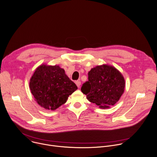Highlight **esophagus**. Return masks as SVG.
Segmentation results:
<instances>
[{"mask_svg":"<svg viewBox=\"0 0 157 157\" xmlns=\"http://www.w3.org/2000/svg\"><path fill=\"white\" fill-rule=\"evenodd\" d=\"M81 84V82L80 81H76V86H77L78 87H80Z\"/></svg>","mask_w":157,"mask_h":157,"instance_id":"34e87169","label":"esophagus"}]
</instances>
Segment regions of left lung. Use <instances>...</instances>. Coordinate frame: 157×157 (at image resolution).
Instances as JSON below:
<instances>
[{"label": "left lung", "mask_w": 157, "mask_h": 157, "mask_svg": "<svg viewBox=\"0 0 157 157\" xmlns=\"http://www.w3.org/2000/svg\"><path fill=\"white\" fill-rule=\"evenodd\" d=\"M125 81L120 72L107 65L97 66L88 73V81L81 87L88 100L101 109L114 105L124 92Z\"/></svg>", "instance_id": "8db88e82"}]
</instances>
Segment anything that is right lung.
<instances>
[{
	"instance_id": "1",
	"label": "right lung",
	"mask_w": 157,
	"mask_h": 157,
	"mask_svg": "<svg viewBox=\"0 0 157 157\" xmlns=\"http://www.w3.org/2000/svg\"><path fill=\"white\" fill-rule=\"evenodd\" d=\"M29 87L42 107L55 110L64 104L78 87L59 66H39L32 76Z\"/></svg>"
}]
</instances>
